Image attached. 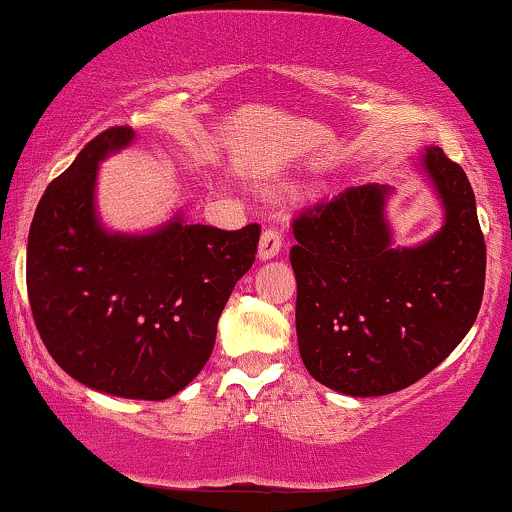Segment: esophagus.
I'll return each instance as SVG.
<instances>
[{"label": "esophagus", "mask_w": 512, "mask_h": 512, "mask_svg": "<svg viewBox=\"0 0 512 512\" xmlns=\"http://www.w3.org/2000/svg\"><path fill=\"white\" fill-rule=\"evenodd\" d=\"M281 245H283L281 231L274 229V226H269V229H264V231H262L260 248H257V257H260L262 262L274 260V257L278 255V252H281Z\"/></svg>", "instance_id": "1"}]
</instances>
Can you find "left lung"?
<instances>
[{"label": "left lung", "instance_id": "1", "mask_svg": "<svg viewBox=\"0 0 512 512\" xmlns=\"http://www.w3.org/2000/svg\"><path fill=\"white\" fill-rule=\"evenodd\" d=\"M413 163L444 210L423 243H394L387 184L352 186L293 222L302 364L347 397L413 385L454 352L480 312L487 248L470 181L439 146Z\"/></svg>", "mask_w": 512, "mask_h": 512}]
</instances>
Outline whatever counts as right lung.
I'll list each match as a JSON object with an SVG mask.
<instances>
[{"label": "right lung", "instance_id": "add662e5", "mask_svg": "<svg viewBox=\"0 0 512 512\" xmlns=\"http://www.w3.org/2000/svg\"><path fill=\"white\" fill-rule=\"evenodd\" d=\"M132 127L101 132L51 181L28 236L25 281L37 331L77 383L122 399L160 401L210 359L217 321L255 262L260 226L189 224L125 234L96 210L99 165L132 146Z\"/></svg>", "mask_w": 512, "mask_h": 512}]
</instances>
